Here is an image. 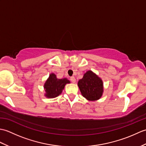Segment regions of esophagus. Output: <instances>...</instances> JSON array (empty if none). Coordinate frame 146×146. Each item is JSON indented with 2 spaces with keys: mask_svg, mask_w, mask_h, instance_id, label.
Masks as SVG:
<instances>
[{
  "mask_svg": "<svg viewBox=\"0 0 146 146\" xmlns=\"http://www.w3.org/2000/svg\"><path fill=\"white\" fill-rule=\"evenodd\" d=\"M70 80L72 83H75L76 82V79L74 76H71L70 78Z\"/></svg>",
  "mask_w": 146,
  "mask_h": 146,
  "instance_id": "34e87169",
  "label": "esophagus"
}]
</instances>
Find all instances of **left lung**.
Returning <instances> with one entry per match:
<instances>
[{
	"instance_id": "1",
	"label": "left lung",
	"mask_w": 146,
	"mask_h": 146,
	"mask_svg": "<svg viewBox=\"0 0 146 146\" xmlns=\"http://www.w3.org/2000/svg\"><path fill=\"white\" fill-rule=\"evenodd\" d=\"M78 86L83 97L89 101L99 100L104 93V83L97 75L88 70L78 82Z\"/></svg>"
}]
</instances>
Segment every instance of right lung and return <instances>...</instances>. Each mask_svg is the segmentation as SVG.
<instances>
[{
  "instance_id": "add662e5",
  "label": "right lung",
  "mask_w": 146,
  "mask_h": 146,
  "mask_svg": "<svg viewBox=\"0 0 146 146\" xmlns=\"http://www.w3.org/2000/svg\"><path fill=\"white\" fill-rule=\"evenodd\" d=\"M68 83H70V81L67 78L58 79L55 74L51 73L44 84V96L48 98L57 97L61 94L65 85Z\"/></svg>"
}]
</instances>
